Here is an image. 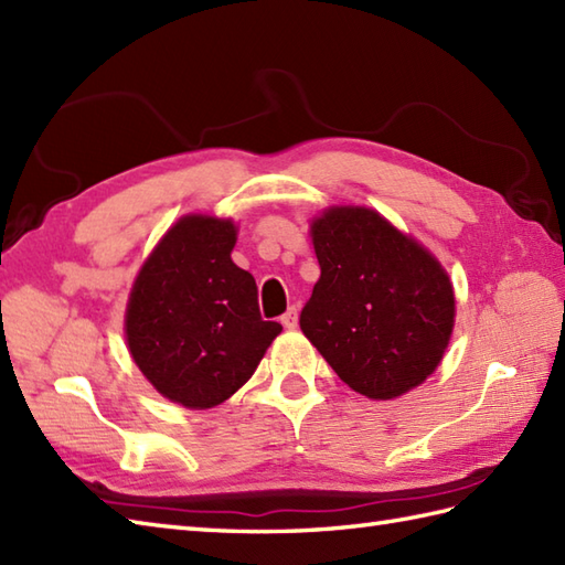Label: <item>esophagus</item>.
I'll use <instances>...</instances> for the list:
<instances>
[{
    "label": "esophagus",
    "mask_w": 565,
    "mask_h": 565,
    "mask_svg": "<svg viewBox=\"0 0 565 565\" xmlns=\"http://www.w3.org/2000/svg\"><path fill=\"white\" fill-rule=\"evenodd\" d=\"M281 326H284V328H289V330H294V328L298 326V310H296V308H289V310H286V313L281 316Z\"/></svg>",
    "instance_id": "obj_1"
}]
</instances>
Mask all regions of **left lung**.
<instances>
[{
    "instance_id": "8db88e82",
    "label": "left lung",
    "mask_w": 565,
    "mask_h": 565,
    "mask_svg": "<svg viewBox=\"0 0 565 565\" xmlns=\"http://www.w3.org/2000/svg\"><path fill=\"white\" fill-rule=\"evenodd\" d=\"M320 264L301 330L347 386L391 401L447 350L454 291L429 252L371 209H330L310 225Z\"/></svg>"
}]
</instances>
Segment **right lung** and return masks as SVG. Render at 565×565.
<instances>
[{
	"label": "right lung",
	"instance_id": "right-lung-1",
	"mask_svg": "<svg viewBox=\"0 0 565 565\" xmlns=\"http://www.w3.org/2000/svg\"><path fill=\"white\" fill-rule=\"evenodd\" d=\"M235 225L186 215L142 264L126 310L138 369L164 398L213 407L255 374L281 326L262 320L255 276L231 259Z\"/></svg>",
	"mask_w": 565,
	"mask_h": 565
}]
</instances>
